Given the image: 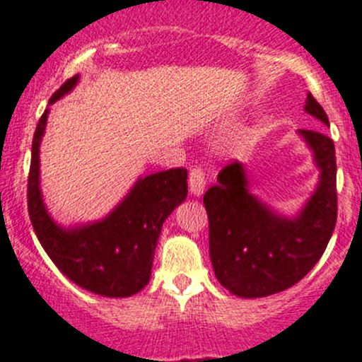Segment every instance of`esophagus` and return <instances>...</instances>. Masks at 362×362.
I'll use <instances>...</instances> for the list:
<instances>
[{"instance_id":"34e87169","label":"esophagus","mask_w":362,"mask_h":362,"mask_svg":"<svg viewBox=\"0 0 362 362\" xmlns=\"http://www.w3.org/2000/svg\"><path fill=\"white\" fill-rule=\"evenodd\" d=\"M189 192H192L194 197H200L205 189V170H203L202 165H193L189 169Z\"/></svg>"}]
</instances>
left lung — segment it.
Listing matches in <instances>:
<instances>
[{
  "label": "left lung",
  "mask_w": 362,
  "mask_h": 362,
  "mask_svg": "<svg viewBox=\"0 0 362 362\" xmlns=\"http://www.w3.org/2000/svg\"><path fill=\"white\" fill-rule=\"evenodd\" d=\"M310 115L328 124L308 93ZM322 169L318 189L294 221L272 214L246 189L239 162L222 168L217 185L203 194L209 214L210 259L218 282L239 298H265L298 284L327 250L337 224V162L330 136L301 129Z\"/></svg>",
  "instance_id": "left-lung-1"
}]
</instances>
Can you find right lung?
<instances>
[{"instance_id":"right-lung-1","label":"right lung","mask_w":362,"mask_h":362,"mask_svg":"<svg viewBox=\"0 0 362 362\" xmlns=\"http://www.w3.org/2000/svg\"><path fill=\"white\" fill-rule=\"evenodd\" d=\"M78 76L52 93L49 104L70 92ZM47 111L40 116L32 140L27 205L37 239L58 269L76 286L105 296L128 298L150 280L153 251L162 224L188 194V170H160L141 177L124 202L97 224L64 230L51 221L39 189V144Z\"/></svg>"}]
</instances>
